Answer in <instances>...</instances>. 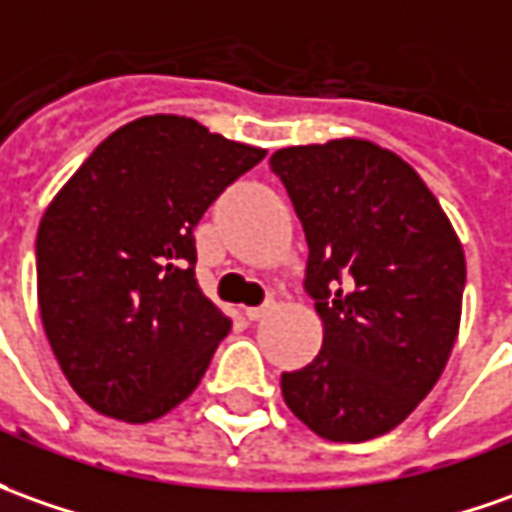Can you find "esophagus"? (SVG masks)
<instances>
[{
    "label": "esophagus",
    "instance_id": "1",
    "mask_svg": "<svg viewBox=\"0 0 512 512\" xmlns=\"http://www.w3.org/2000/svg\"><path fill=\"white\" fill-rule=\"evenodd\" d=\"M271 308H274V302H263V305H257V308H246L243 314H246V319H252V322H257V319H263V316L269 314Z\"/></svg>",
    "mask_w": 512,
    "mask_h": 512
}]
</instances>
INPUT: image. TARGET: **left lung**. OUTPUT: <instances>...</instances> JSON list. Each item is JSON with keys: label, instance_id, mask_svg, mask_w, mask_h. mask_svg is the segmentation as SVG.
<instances>
[{"label": "left lung", "instance_id": "obj_1", "mask_svg": "<svg viewBox=\"0 0 512 512\" xmlns=\"http://www.w3.org/2000/svg\"><path fill=\"white\" fill-rule=\"evenodd\" d=\"M308 241L305 291L319 356L283 373L288 409L319 437L364 443L412 415L457 342L465 255L443 207L401 156L367 139L271 156Z\"/></svg>", "mask_w": 512, "mask_h": 512}]
</instances>
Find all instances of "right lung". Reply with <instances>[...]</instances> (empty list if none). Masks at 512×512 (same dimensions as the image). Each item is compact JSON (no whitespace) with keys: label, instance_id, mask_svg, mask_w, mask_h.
<instances>
[{"label":"right lung","instance_id":"obj_1","mask_svg":"<svg viewBox=\"0 0 512 512\" xmlns=\"http://www.w3.org/2000/svg\"><path fill=\"white\" fill-rule=\"evenodd\" d=\"M263 156L154 114L103 139L52 198L36 238L38 311L95 412L148 423L198 387L232 322L198 288L193 229Z\"/></svg>","mask_w":512,"mask_h":512}]
</instances>
